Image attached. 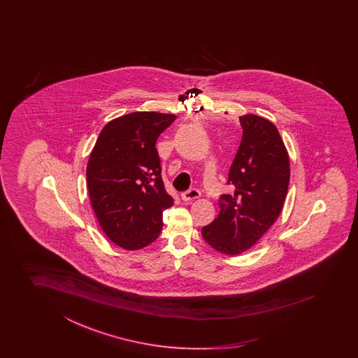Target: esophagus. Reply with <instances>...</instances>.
Wrapping results in <instances>:
<instances>
[{
    "mask_svg": "<svg viewBox=\"0 0 358 358\" xmlns=\"http://www.w3.org/2000/svg\"><path fill=\"white\" fill-rule=\"evenodd\" d=\"M199 196H201V192L196 189V188H192V189L182 192V199L185 201V202H189V201H193V199H197V198H199Z\"/></svg>",
    "mask_w": 358,
    "mask_h": 358,
    "instance_id": "34e87169",
    "label": "esophagus"
}]
</instances>
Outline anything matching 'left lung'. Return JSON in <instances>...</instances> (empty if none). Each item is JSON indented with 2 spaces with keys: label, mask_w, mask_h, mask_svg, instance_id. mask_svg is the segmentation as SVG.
<instances>
[{
  "label": "left lung",
  "mask_w": 358,
  "mask_h": 358,
  "mask_svg": "<svg viewBox=\"0 0 358 358\" xmlns=\"http://www.w3.org/2000/svg\"><path fill=\"white\" fill-rule=\"evenodd\" d=\"M243 137L229 170L233 194L220 197V213L202 236L213 250L236 256L257 243L282 213L290 179L289 156L273 122L239 117Z\"/></svg>",
  "instance_id": "8db88e82"
}]
</instances>
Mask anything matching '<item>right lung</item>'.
<instances>
[{
    "instance_id": "obj_1",
    "label": "right lung",
    "mask_w": 358,
    "mask_h": 358,
    "mask_svg": "<svg viewBox=\"0 0 358 358\" xmlns=\"http://www.w3.org/2000/svg\"><path fill=\"white\" fill-rule=\"evenodd\" d=\"M176 115L137 111L107 122L87 165L99 227L116 245L136 251L160 236L162 211L174 205L161 178L156 141Z\"/></svg>"
}]
</instances>
